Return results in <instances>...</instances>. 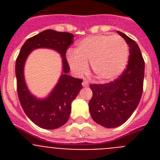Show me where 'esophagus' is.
Here are the masks:
<instances>
[{"mask_svg":"<svg viewBox=\"0 0 160 160\" xmlns=\"http://www.w3.org/2000/svg\"><path fill=\"white\" fill-rule=\"evenodd\" d=\"M82 86L84 87H88V86H89V82H88V80H87V79H84V80H83Z\"/></svg>","mask_w":160,"mask_h":160,"instance_id":"esophagus-1","label":"esophagus"}]
</instances>
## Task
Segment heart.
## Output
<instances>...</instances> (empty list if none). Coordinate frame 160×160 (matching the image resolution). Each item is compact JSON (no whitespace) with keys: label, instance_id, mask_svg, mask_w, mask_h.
Segmentation results:
<instances>
[{"label":"heart","instance_id":"heart-1","mask_svg":"<svg viewBox=\"0 0 160 160\" xmlns=\"http://www.w3.org/2000/svg\"><path fill=\"white\" fill-rule=\"evenodd\" d=\"M68 55V62L73 73L81 75L90 63L93 74L101 82L116 78L124 70L128 59V46L119 36L94 35L78 43Z\"/></svg>","mask_w":160,"mask_h":160}]
</instances>
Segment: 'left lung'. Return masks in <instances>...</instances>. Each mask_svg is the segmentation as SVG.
I'll list each match as a JSON object with an SVG mask.
<instances>
[{
	"label": "left lung",
	"mask_w": 160,
	"mask_h": 160,
	"mask_svg": "<svg viewBox=\"0 0 160 160\" xmlns=\"http://www.w3.org/2000/svg\"><path fill=\"white\" fill-rule=\"evenodd\" d=\"M118 33L129 46V59L122 74L107 84H90V115L104 128L119 127L131 116L140 102L143 89L144 60L138 44L122 32Z\"/></svg>",
	"instance_id": "obj_1"
}]
</instances>
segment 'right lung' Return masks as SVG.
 I'll list each match as a JSON object with an SVG mask.
<instances>
[{"mask_svg": "<svg viewBox=\"0 0 160 160\" xmlns=\"http://www.w3.org/2000/svg\"><path fill=\"white\" fill-rule=\"evenodd\" d=\"M74 35L66 32L46 29L25 41L16 60L15 73L20 103L28 118L39 128L53 130L66 123L70 118L71 102L82 88L80 78L68 75L70 66L66 58V50L73 43ZM38 48L54 49L62 55L63 73L52 92L44 100L31 94L25 84L23 66L31 51Z\"/></svg>", "mask_w": 160, "mask_h": 160, "instance_id": "1", "label": "right lung"}]
</instances>
